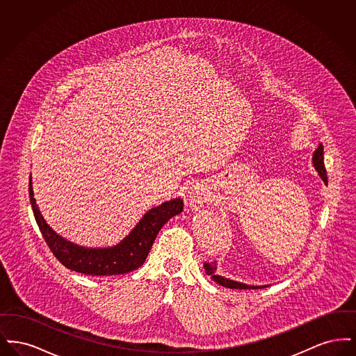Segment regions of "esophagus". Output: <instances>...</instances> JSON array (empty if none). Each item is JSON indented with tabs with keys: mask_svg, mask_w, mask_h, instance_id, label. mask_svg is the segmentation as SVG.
<instances>
[{
	"mask_svg": "<svg viewBox=\"0 0 356 356\" xmlns=\"http://www.w3.org/2000/svg\"><path fill=\"white\" fill-rule=\"evenodd\" d=\"M208 197V189L203 184H197V186H192L186 195V200L188 204L193 208H199L202 207V204L207 200Z\"/></svg>",
	"mask_w": 356,
	"mask_h": 356,
	"instance_id": "34e87169",
	"label": "esophagus"
}]
</instances>
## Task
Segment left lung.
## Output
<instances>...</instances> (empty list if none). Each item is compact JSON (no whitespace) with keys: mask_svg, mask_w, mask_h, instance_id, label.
<instances>
[{"mask_svg":"<svg viewBox=\"0 0 356 356\" xmlns=\"http://www.w3.org/2000/svg\"><path fill=\"white\" fill-rule=\"evenodd\" d=\"M323 152H324V148H323L322 144H319L318 149L314 153V167L315 170L319 172L321 177L324 181V184H328V177H327V170L324 167V160H323ZM204 270L207 275H211L212 280H215L218 284L224 286L227 288H232V289H259V288H264L266 286H248V284H243V283H238V282H234V280H229L227 277H222L220 275H216V263L211 261V263H204Z\"/></svg>","mask_w":356,"mask_h":356,"instance_id":"obj_1","label":"left lung"}]
</instances>
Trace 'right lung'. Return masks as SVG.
<instances>
[{
	"mask_svg": "<svg viewBox=\"0 0 356 356\" xmlns=\"http://www.w3.org/2000/svg\"><path fill=\"white\" fill-rule=\"evenodd\" d=\"M29 196L34 219L51 254L69 270L93 276L122 275L141 267L161 227L184 208L181 199L163 203L148 211L132 232L118 245L111 248H85L58 236L44 220L34 200L32 179H29Z\"/></svg>",
	"mask_w": 356,
	"mask_h": 356,
	"instance_id": "add662e5",
	"label": "right lung"
}]
</instances>
